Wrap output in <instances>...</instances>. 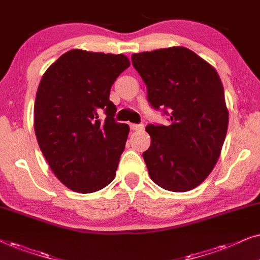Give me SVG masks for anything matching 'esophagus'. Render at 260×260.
<instances>
[{
  "label": "esophagus",
  "mask_w": 260,
  "mask_h": 260,
  "mask_svg": "<svg viewBox=\"0 0 260 260\" xmlns=\"http://www.w3.org/2000/svg\"><path fill=\"white\" fill-rule=\"evenodd\" d=\"M129 127L132 131H141L144 129L143 123H129Z\"/></svg>",
  "instance_id": "1"
}]
</instances>
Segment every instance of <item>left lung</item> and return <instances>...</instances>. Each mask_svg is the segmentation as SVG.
I'll use <instances>...</instances> for the list:
<instances>
[{"mask_svg": "<svg viewBox=\"0 0 260 260\" xmlns=\"http://www.w3.org/2000/svg\"><path fill=\"white\" fill-rule=\"evenodd\" d=\"M154 109L169 126L147 124L151 146L143 153L148 175L175 192L200 185L220 157L228 127L223 86L215 69L185 47L132 54Z\"/></svg>", "mask_w": 260, "mask_h": 260, "instance_id": "8db88e82", "label": "left lung"}]
</instances>
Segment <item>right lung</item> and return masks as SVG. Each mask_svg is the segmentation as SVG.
Listing matches in <instances>:
<instances>
[{
    "mask_svg": "<svg viewBox=\"0 0 260 260\" xmlns=\"http://www.w3.org/2000/svg\"><path fill=\"white\" fill-rule=\"evenodd\" d=\"M129 65L123 54L71 50L41 78L34 103L38 144L53 174L74 191H99L115 177L129 127L114 119L109 94Z\"/></svg>",
    "mask_w": 260,
    "mask_h": 260,
    "instance_id": "obj_1",
    "label": "right lung"
}]
</instances>
